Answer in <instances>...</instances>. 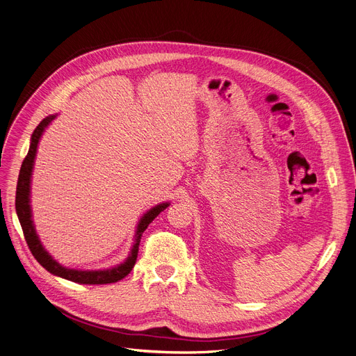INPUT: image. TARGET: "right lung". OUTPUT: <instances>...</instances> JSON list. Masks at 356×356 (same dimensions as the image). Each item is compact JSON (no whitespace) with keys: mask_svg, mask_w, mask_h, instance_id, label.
Masks as SVG:
<instances>
[{"mask_svg":"<svg viewBox=\"0 0 356 356\" xmlns=\"http://www.w3.org/2000/svg\"><path fill=\"white\" fill-rule=\"evenodd\" d=\"M56 118V115L47 116L46 119L41 120L38 123V127L34 129L31 135V143H30V149L27 156L23 161V165H21L19 175H18V182H17V193H15V211L21 224V228H23L24 238L27 241V245L30 248L31 254L34 259L43 266L47 271H50L51 275L67 279L74 283L80 284H108V283H116L122 280L123 277H127L131 270L134 268L138 257V250H139V243L143 232L148 225L155 220V217L162 213L166 207L170 205V202H162L151 210L143 214L140 218L138 228H136V234H135V243L132 245L131 254L129 257L124 260L122 264L108 268V270H74V268H67L58 264L47 252L44 247L41 245V241L38 240V236L35 233V228L31 220V207H30V184H31V172H33V166H34V158L37 154V146L40 142L41 135H43L44 129L51 123V120Z\"/></svg>","mask_w":356,"mask_h":356,"instance_id":"right-lung-1","label":"right lung"}]
</instances>
